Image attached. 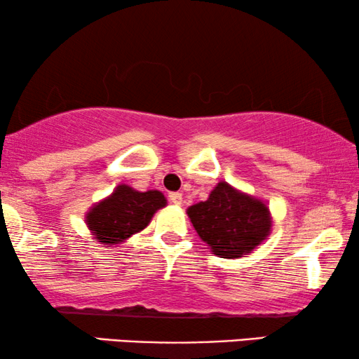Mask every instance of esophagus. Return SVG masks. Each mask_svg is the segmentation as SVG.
<instances>
[{
    "label": "esophagus",
    "mask_w": 359,
    "mask_h": 359,
    "mask_svg": "<svg viewBox=\"0 0 359 359\" xmlns=\"http://www.w3.org/2000/svg\"><path fill=\"white\" fill-rule=\"evenodd\" d=\"M168 198H170V203H173L176 205H180L181 203H183V194L181 193H170Z\"/></svg>",
    "instance_id": "34e87169"
}]
</instances>
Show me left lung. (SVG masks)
<instances>
[{"mask_svg": "<svg viewBox=\"0 0 359 359\" xmlns=\"http://www.w3.org/2000/svg\"><path fill=\"white\" fill-rule=\"evenodd\" d=\"M193 227L220 258H238L266 238L269 210L262 201L220 181L209 199L188 209Z\"/></svg>", "mask_w": 359, "mask_h": 359, "instance_id": "obj_1", "label": "left lung"}]
</instances>
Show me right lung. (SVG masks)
<instances>
[{"label":"right lung","mask_w":359,"mask_h":359,"mask_svg":"<svg viewBox=\"0 0 359 359\" xmlns=\"http://www.w3.org/2000/svg\"><path fill=\"white\" fill-rule=\"evenodd\" d=\"M165 204L166 199L160 191L140 193L121 184L109 198L88 212L86 222L97 242L114 245L145 229Z\"/></svg>","instance_id":"1"}]
</instances>
